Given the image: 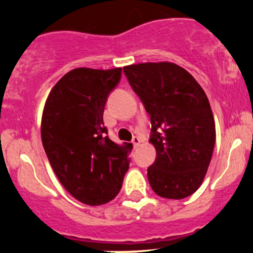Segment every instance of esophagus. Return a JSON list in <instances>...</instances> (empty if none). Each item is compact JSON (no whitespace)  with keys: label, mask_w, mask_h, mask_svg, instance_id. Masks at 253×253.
Segmentation results:
<instances>
[{"label":"esophagus","mask_w":253,"mask_h":253,"mask_svg":"<svg viewBox=\"0 0 253 253\" xmlns=\"http://www.w3.org/2000/svg\"><path fill=\"white\" fill-rule=\"evenodd\" d=\"M132 144H133V146H134V147L138 146V145L140 144V138H139V136H133Z\"/></svg>","instance_id":"obj_1"}]
</instances>
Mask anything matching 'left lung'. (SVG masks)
Listing matches in <instances>:
<instances>
[{
    "label": "left lung",
    "mask_w": 253,
    "mask_h": 253,
    "mask_svg": "<svg viewBox=\"0 0 253 253\" xmlns=\"http://www.w3.org/2000/svg\"><path fill=\"white\" fill-rule=\"evenodd\" d=\"M124 72L151 119L150 141L157 151L147 169L151 188L164 199L190 196L203 182L215 144L207 95L173 63L133 64Z\"/></svg>",
    "instance_id": "left-lung-1"
}]
</instances>
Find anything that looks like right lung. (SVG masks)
<instances>
[{
	"mask_svg": "<svg viewBox=\"0 0 253 253\" xmlns=\"http://www.w3.org/2000/svg\"><path fill=\"white\" fill-rule=\"evenodd\" d=\"M121 80V68H78L51 90L42 119V140L63 187L89 206L112 201L129 168L133 145H119L107 135L103 110Z\"/></svg>",
	"mask_w": 253,
	"mask_h": 253,
	"instance_id": "right-lung-1",
	"label": "right lung"
}]
</instances>
